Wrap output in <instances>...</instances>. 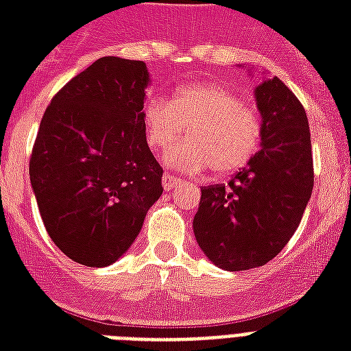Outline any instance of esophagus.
I'll list each match as a JSON object with an SVG mask.
<instances>
[{"mask_svg":"<svg viewBox=\"0 0 351 351\" xmlns=\"http://www.w3.org/2000/svg\"><path fill=\"white\" fill-rule=\"evenodd\" d=\"M162 184H164L165 191H171V189H175V187L180 186L182 180L180 178H176V176L171 175V173H165V175L162 176Z\"/></svg>","mask_w":351,"mask_h":351,"instance_id":"obj_1","label":"esophagus"}]
</instances>
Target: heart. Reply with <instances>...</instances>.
I'll list each match as a JSON object with an SVG mask.
<instances>
[{
    "mask_svg": "<svg viewBox=\"0 0 351 351\" xmlns=\"http://www.w3.org/2000/svg\"><path fill=\"white\" fill-rule=\"evenodd\" d=\"M154 153H167L186 134L189 142L171 160L184 171L208 169L215 176L239 173L255 158L264 125L256 109L242 104L224 84H193L175 93L171 104L149 100L142 112Z\"/></svg>",
    "mask_w": 351,
    "mask_h": 351,
    "instance_id": "heart-1",
    "label": "heart"
}]
</instances>
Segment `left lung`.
<instances>
[{
    "mask_svg": "<svg viewBox=\"0 0 351 351\" xmlns=\"http://www.w3.org/2000/svg\"><path fill=\"white\" fill-rule=\"evenodd\" d=\"M262 149L228 186L202 187L193 231L209 261L226 271L264 266L293 237L313 189L308 117L275 76L255 89Z\"/></svg>",
    "mask_w": 351,
    "mask_h": 351,
    "instance_id": "8db88e82",
    "label": "left lung"
}]
</instances>
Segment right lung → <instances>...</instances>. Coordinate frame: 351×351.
I'll list each match as a JSON object with an SVG mask.
<instances>
[{"label": "right lung", "mask_w": 351, "mask_h": 351, "mask_svg": "<svg viewBox=\"0 0 351 351\" xmlns=\"http://www.w3.org/2000/svg\"><path fill=\"white\" fill-rule=\"evenodd\" d=\"M145 63L104 56L58 90L29 173L45 230L71 261H118L160 198L162 175L142 121Z\"/></svg>", "instance_id": "obj_1"}]
</instances>
